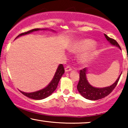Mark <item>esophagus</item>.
Here are the masks:
<instances>
[{
	"label": "esophagus",
	"mask_w": 128,
	"mask_h": 128,
	"mask_svg": "<svg viewBox=\"0 0 128 128\" xmlns=\"http://www.w3.org/2000/svg\"><path fill=\"white\" fill-rule=\"evenodd\" d=\"M72 70V68L70 67V66H67L65 68V72H68L71 71Z\"/></svg>",
	"instance_id": "esophagus-1"
}]
</instances>
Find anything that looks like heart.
I'll use <instances>...</instances> for the list:
<instances>
[{
    "mask_svg": "<svg viewBox=\"0 0 128 128\" xmlns=\"http://www.w3.org/2000/svg\"><path fill=\"white\" fill-rule=\"evenodd\" d=\"M96 44V42L91 39H82L73 42L70 46V50L73 53H80L88 50ZM96 50L94 48L90 50L83 53L79 56V61L82 64H86L92 61L95 55Z\"/></svg>",
    "mask_w": 128,
    "mask_h": 128,
    "instance_id": "b5f03b06",
    "label": "heart"
}]
</instances>
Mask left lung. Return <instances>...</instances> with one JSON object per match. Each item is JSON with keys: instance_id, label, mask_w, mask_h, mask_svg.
<instances>
[{"instance_id": "obj_1", "label": "left lung", "mask_w": 128, "mask_h": 128, "mask_svg": "<svg viewBox=\"0 0 128 128\" xmlns=\"http://www.w3.org/2000/svg\"><path fill=\"white\" fill-rule=\"evenodd\" d=\"M104 36H105L107 41L110 42L111 44L117 47L120 49H121L119 44L115 40L111 38L109 36H107L106 34H104ZM86 74H87V68H84L82 70H80L79 80L78 84L77 86V89L79 93L84 98L91 100H99L105 98L112 92V90L117 86V83L119 80L122 73L113 84L111 85L110 86L103 88L94 87V86H92V85L90 84L88 81L86 79Z\"/></svg>"}]
</instances>
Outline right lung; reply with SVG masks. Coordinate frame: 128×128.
I'll return each mask as SVG.
<instances>
[{
	"label": "right lung",
	"mask_w": 128,
	"mask_h": 128,
	"mask_svg": "<svg viewBox=\"0 0 128 128\" xmlns=\"http://www.w3.org/2000/svg\"><path fill=\"white\" fill-rule=\"evenodd\" d=\"M48 29H32V30H29V31L24 32V33L20 34V35H18L17 37L16 38V39L17 38L19 37V36H24V35L29 34L32 33V32H35V31H38V30H48ZM49 30V29H48ZM52 31H54V30H51ZM64 73V67H63L62 64H60L59 66H58V68L56 69V71L55 73V75H54V78H53L52 80H51V82H50L48 86H46L45 88H44L43 89L40 90L36 91V92H23L22 91H20V92H22L23 94H24V96H26L28 98H30V99H35V100H42L43 99H45V98H48V96H49L50 95H51L53 92H54V91L55 90L56 88H57V86H58V83H59V81L61 79V76H62V74Z\"/></svg>",
	"instance_id": "right-lung-1"
}]
</instances>
